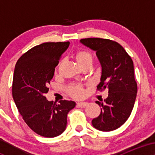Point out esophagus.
<instances>
[{"label":"esophagus","mask_w":155,"mask_h":155,"mask_svg":"<svg viewBox=\"0 0 155 155\" xmlns=\"http://www.w3.org/2000/svg\"><path fill=\"white\" fill-rule=\"evenodd\" d=\"M87 105H88V103L87 102H79L77 103V104H76V106L79 108H84L86 107Z\"/></svg>","instance_id":"1"}]
</instances>
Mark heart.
I'll use <instances>...</instances> for the list:
<instances>
[{"label":"heart","instance_id":"heart-1","mask_svg":"<svg viewBox=\"0 0 155 155\" xmlns=\"http://www.w3.org/2000/svg\"><path fill=\"white\" fill-rule=\"evenodd\" d=\"M76 58L80 66L83 65L84 64L87 62H92V58L90 52L86 50H81L77 51L76 54ZM69 95L75 98L81 97L84 95V89L81 85L79 84H71L68 88Z\"/></svg>","mask_w":155,"mask_h":155}]
</instances>
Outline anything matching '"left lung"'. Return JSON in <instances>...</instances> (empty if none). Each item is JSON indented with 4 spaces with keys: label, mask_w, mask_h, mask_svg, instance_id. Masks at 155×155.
Masks as SVG:
<instances>
[{
    "label": "left lung",
    "mask_w": 155,
    "mask_h": 155,
    "mask_svg": "<svg viewBox=\"0 0 155 155\" xmlns=\"http://www.w3.org/2000/svg\"><path fill=\"white\" fill-rule=\"evenodd\" d=\"M80 42L92 50L102 67L99 91L108 89L104 103L96 101L101 106L98 117L92 120L95 128L111 131L122 125L129 118L137 95L133 62L120 44L106 38H82Z\"/></svg>",
    "instance_id": "8db88e82"
}]
</instances>
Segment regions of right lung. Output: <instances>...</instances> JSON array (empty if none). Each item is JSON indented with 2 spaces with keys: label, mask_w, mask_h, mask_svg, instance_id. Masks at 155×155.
<instances>
[{
  "label": "right lung",
  "mask_w": 155,
  "mask_h": 155,
  "mask_svg": "<svg viewBox=\"0 0 155 155\" xmlns=\"http://www.w3.org/2000/svg\"><path fill=\"white\" fill-rule=\"evenodd\" d=\"M70 42H46L31 48L16 63L12 95L18 111L28 127L46 138L64 132L68 113L76 106L71 101H48L45 94L54 68Z\"/></svg>",
  "instance_id": "right-lung-1"
}]
</instances>
